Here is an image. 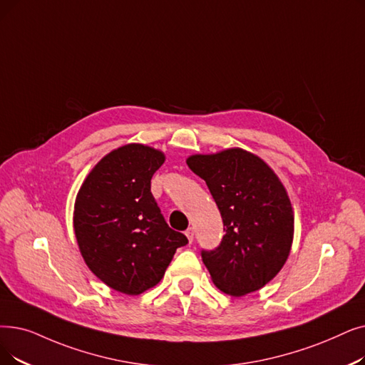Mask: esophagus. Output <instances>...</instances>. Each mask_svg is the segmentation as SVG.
<instances>
[{"instance_id": "esophagus-1", "label": "esophagus", "mask_w": 365, "mask_h": 365, "mask_svg": "<svg viewBox=\"0 0 365 365\" xmlns=\"http://www.w3.org/2000/svg\"><path fill=\"white\" fill-rule=\"evenodd\" d=\"M194 228L192 227H189L186 231H185V234H186V237H187V240H189V243H192L194 242Z\"/></svg>"}]
</instances>
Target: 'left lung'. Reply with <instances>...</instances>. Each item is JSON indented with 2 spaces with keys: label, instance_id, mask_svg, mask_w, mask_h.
Wrapping results in <instances>:
<instances>
[{
  "label": "left lung",
  "instance_id": "left-lung-1",
  "mask_svg": "<svg viewBox=\"0 0 365 365\" xmlns=\"http://www.w3.org/2000/svg\"><path fill=\"white\" fill-rule=\"evenodd\" d=\"M187 167L217 205L225 235L201 250L213 283L232 297L258 291L287 262L294 239V212L287 189L259 156L240 148L192 155Z\"/></svg>",
  "mask_w": 365,
  "mask_h": 365
}]
</instances>
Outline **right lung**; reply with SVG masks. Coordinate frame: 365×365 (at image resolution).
Instances as JSON below:
<instances>
[{"label":"right lung","mask_w":365,"mask_h":365,"mask_svg":"<svg viewBox=\"0 0 365 365\" xmlns=\"http://www.w3.org/2000/svg\"><path fill=\"white\" fill-rule=\"evenodd\" d=\"M161 150L131 143L107 153L78 189L74 232L89 270L107 287L138 295L164 277L187 239L171 230L150 192Z\"/></svg>","instance_id":"obj_1"}]
</instances>
